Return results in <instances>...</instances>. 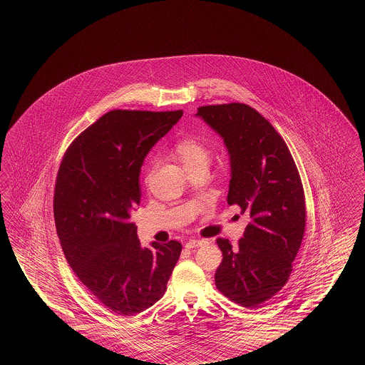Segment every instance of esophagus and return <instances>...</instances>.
<instances>
[{
	"label": "esophagus",
	"instance_id": "obj_1",
	"mask_svg": "<svg viewBox=\"0 0 365 365\" xmlns=\"http://www.w3.org/2000/svg\"><path fill=\"white\" fill-rule=\"evenodd\" d=\"M205 243H207V241H204V240H191L185 246H186V249H195V247H200Z\"/></svg>",
	"mask_w": 365,
	"mask_h": 365
}]
</instances>
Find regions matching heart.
<instances>
[{"label":"heart","instance_id":"b5f03b06","mask_svg":"<svg viewBox=\"0 0 365 365\" xmlns=\"http://www.w3.org/2000/svg\"><path fill=\"white\" fill-rule=\"evenodd\" d=\"M175 152L185 168L195 164H202V163L208 164L209 163V152L207 146L197 139L186 138L179 140L175 146Z\"/></svg>","mask_w":365,"mask_h":365}]
</instances>
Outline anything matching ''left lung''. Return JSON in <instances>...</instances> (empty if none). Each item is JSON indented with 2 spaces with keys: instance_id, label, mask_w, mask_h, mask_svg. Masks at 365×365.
<instances>
[{
  "instance_id": "8db88e82",
  "label": "left lung",
  "mask_w": 365,
  "mask_h": 365,
  "mask_svg": "<svg viewBox=\"0 0 365 365\" xmlns=\"http://www.w3.org/2000/svg\"><path fill=\"white\" fill-rule=\"evenodd\" d=\"M197 116L225 139L231 180L228 205L250 216L237 246L217 238L223 260L217 290L245 308L260 307L287 283L307 225L305 194L284 139L255 108L200 106Z\"/></svg>"
}]
</instances>
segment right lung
Listing matches in <instances>:
<instances>
[{
  "instance_id": "1",
  "label": "right lung",
  "mask_w": 365,
  "mask_h": 365,
  "mask_svg": "<svg viewBox=\"0 0 365 365\" xmlns=\"http://www.w3.org/2000/svg\"><path fill=\"white\" fill-rule=\"evenodd\" d=\"M183 115L115 109L72 140L54 186L57 235L72 271L110 312L131 317L164 295L178 241L140 247L131 210L143 158Z\"/></svg>"
}]
</instances>
